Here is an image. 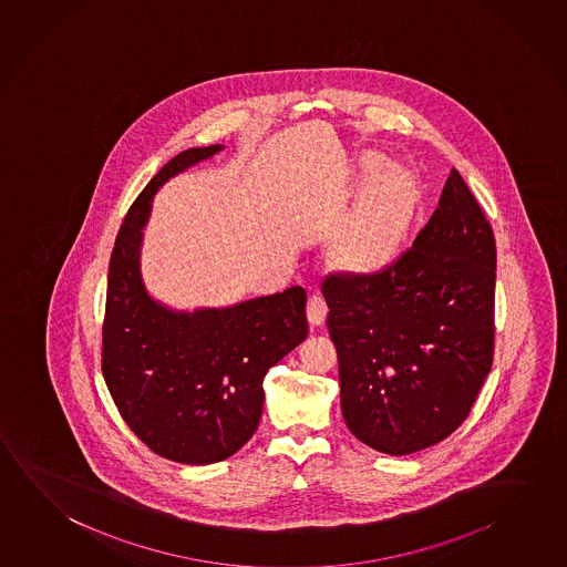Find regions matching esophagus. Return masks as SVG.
Returning a JSON list of instances; mask_svg holds the SVG:
<instances>
[{"label": "esophagus", "mask_w": 567, "mask_h": 567, "mask_svg": "<svg viewBox=\"0 0 567 567\" xmlns=\"http://www.w3.org/2000/svg\"><path fill=\"white\" fill-rule=\"evenodd\" d=\"M328 307L324 298L320 295H312L307 302V318L310 327H322L324 318H327Z\"/></svg>", "instance_id": "1"}]
</instances>
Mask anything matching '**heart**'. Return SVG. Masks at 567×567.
<instances>
[{
    "label": "heart",
    "mask_w": 567,
    "mask_h": 567,
    "mask_svg": "<svg viewBox=\"0 0 567 567\" xmlns=\"http://www.w3.org/2000/svg\"><path fill=\"white\" fill-rule=\"evenodd\" d=\"M380 163V157H372L370 167ZM416 199V185L406 169L382 171L340 237L342 259L357 269H374L384 262L404 237Z\"/></svg>",
    "instance_id": "obj_1"
}]
</instances>
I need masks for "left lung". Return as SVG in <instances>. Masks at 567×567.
Returning <instances> with one entry per match:
<instances>
[{"instance_id": "left-lung-1", "label": "left lung", "mask_w": 567, "mask_h": 567, "mask_svg": "<svg viewBox=\"0 0 567 567\" xmlns=\"http://www.w3.org/2000/svg\"><path fill=\"white\" fill-rule=\"evenodd\" d=\"M496 240L456 169L412 247L372 275L322 282L348 430L390 456L464 420L494 358Z\"/></svg>"}]
</instances>
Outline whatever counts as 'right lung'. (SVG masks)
<instances>
[{"mask_svg":"<svg viewBox=\"0 0 567 567\" xmlns=\"http://www.w3.org/2000/svg\"><path fill=\"white\" fill-rule=\"evenodd\" d=\"M220 150L183 151L131 205L111 252L103 320L101 368L121 416L155 454L190 466L227 460L249 442L269 368L308 334L302 287L193 312L145 288L141 245L155 193Z\"/></svg>","mask_w":567,"mask_h":567,"instance_id":"1","label":"right lung"}]
</instances>
